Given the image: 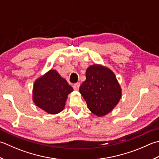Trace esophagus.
Instances as JSON below:
<instances>
[{
    "label": "esophagus",
    "mask_w": 159,
    "mask_h": 159,
    "mask_svg": "<svg viewBox=\"0 0 159 159\" xmlns=\"http://www.w3.org/2000/svg\"><path fill=\"white\" fill-rule=\"evenodd\" d=\"M80 87V83H76L75 84H74L73 85V88L74 90H79Z\"/></svg>",
    "instance_id": "obj_1"
}]
</instances>
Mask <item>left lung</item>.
Returning <instances> with one entry per match:
<instances>
[{
    "label": "left lung",
    "instance_id": "obj_1",
    "mask_svg": "<svg viewBox=\"0 0 159 159\" xmlns=\"http://www.w3.org/2000/svg\"><path fill=\"white\" fill-rule=\"evenodd\" d=\"M89 110L98 116L110 112L119 102L121 89L108 68L94 65L86 71V80L79 88Z\"/></svg>",
    "mask_w": 159,
    "mask_h": 159
}]
</instances>
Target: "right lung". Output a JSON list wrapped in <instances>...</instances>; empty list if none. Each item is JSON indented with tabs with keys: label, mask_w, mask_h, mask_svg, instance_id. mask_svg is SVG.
Segmentation results:
<instances>
[{
	"label": "right lung",
	"mask_w": 159,
	"mask_h": 159,
	"mask_svg": "<svg viewBox=\"0 0 159 159\" xmlns=\"http://www.w3.org/2000/svg\"><path fill=\"white\" fill-rule=\"evenodd\" d=\"M73 88L55 70L37 79L34 85L33 100L49 114H58L64 109L67 95Z\"/></svg>",
	"instance_id": "obj_1"
}]
</instances>
